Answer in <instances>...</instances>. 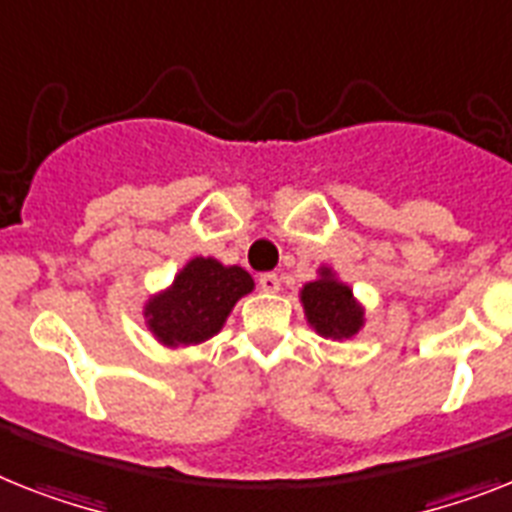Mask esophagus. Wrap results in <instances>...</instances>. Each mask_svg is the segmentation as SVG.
Wrapping results in <instances>:
<instances>
[{"instance_id":"1","label":"esophagus","mask_w":512,"mask_h":512,"mask_svg":"<svg viewBox=\"0 0 512 512\" xmlns=\"http://www.w3.org/2000/svg\"><path fill=\"white\" fill-rule=\"evenodd\" d=\"M259 287L264 290V293H277V290H280V277H277V274H272V272L261 274Z\"/></svg>"}]
</instances>
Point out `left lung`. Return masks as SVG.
<instances>
[{
  "instance_id": "1",
  "label": "left lung",
  "mask_w": 512,
  "mask_h": 512,
  "mask_svg": "<svg viewBox=\"0 0 512 512\" xmlns=\"http://www.w3.org/2000/svg\"><path fill=\"white\" fill-rule=\"evenodd\" d=\"M301 303L308 324L322 337L350 340L363 327V308L353 298V290L327 266L319 269V280L303 285Z\"/></svg>"
}]
</instances>
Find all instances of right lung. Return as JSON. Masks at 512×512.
<instances>
[{
	"label": "right lung",
	"instance_id": "obj_1",
	"mask_svg": "<svg viewBox=\"0 0 512 512\" xmlns=\"http://www.w3.org/2000/svg\"><path fill=\"white\" fill-rule=\"evenodd\" d=\"M251 290L253 277L243 266L196 256L177 272L167 290L151 295L143 316L156 340L167 348L198 345L225 327L232 306Z\"/></svg>",
	"mask_w": 512,
	"mask_h": 512
}]
</instances>
